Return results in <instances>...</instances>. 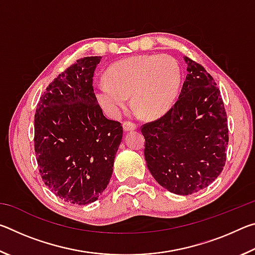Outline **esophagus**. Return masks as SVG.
<instances>
[{
    "label": "esophagus",
    "instance_id": "34e87169",
    "mask_svg": "<svg viewBox=\"0 0 255 255\" xmlns=\"http://www.w3.org/2000/svg\"><path fill=\"white\" fill-rule=\"evenodd\" d=\"M123 127L125 131H129V130H133V129H136V125L130 122H125L123 124Z\"/></svg>",
    "mask_w": 255,
    "mask_h": 255
}]
</instances>
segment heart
I'll use <instances>...</instances> for the list:
<instances>
[{"instance_id": "1", "label": "heart", "mask_w": 255, "mask_h": 255, "mask_svg": "<svg viewBox=\"0 0 255 255\" xmlns=\"http://www.w3.org/2000/svg\"><path fill=\"white\" fill-rule=\"evenodd\" d=\"M106 80L97 84L96 97L108 114L118 115L127 108L128 97L132 96L135 109L143 117L155 119L173 106L181 73L172 56H136L112 64Z\"/></svg>"}]
</instances>
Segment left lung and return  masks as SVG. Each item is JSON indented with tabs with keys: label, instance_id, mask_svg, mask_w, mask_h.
Wrapping results in <instances>:
<instances>
[{
	"label": "left lung",
	"instance_id": "left-lung-1",
	"mask_svg": "<svg viewBox=\"0 0 255 255\" xmlns=\"http://www.w3.org/2000/svg\"><path fill=\"white\" fill-rule=\"evenodd\" d=\"M178 101L157 120L141 126L145 159L159 185L192 195L222 173L228 145L227 116L209 73L189 57Z\"/></svg>",
	"mask_w": 255,
	"mask_h": 255
}]
</instances>
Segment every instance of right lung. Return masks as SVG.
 Returning a JSON list of instances; mask_svg holds the SVG:
<instances>
[{
	"label": "right lung",
	"mask_w": 255,
	"mask_h": 255,
	"mask_svg": "<svg viewBox=\"0 0 255 255\" xmlns=\"http://www.w3.org/2000/svg\"><path fill=\"white\" fill-rule=\"evenodd\" d=\"M101 56L76 60L47 86L34 114L39 172L64 201L88 205L109 184L123 138L119 122L103 115L93 90Z\"/></svg>",
	"instance_id": "right-lung-1"
}]
</instances>
